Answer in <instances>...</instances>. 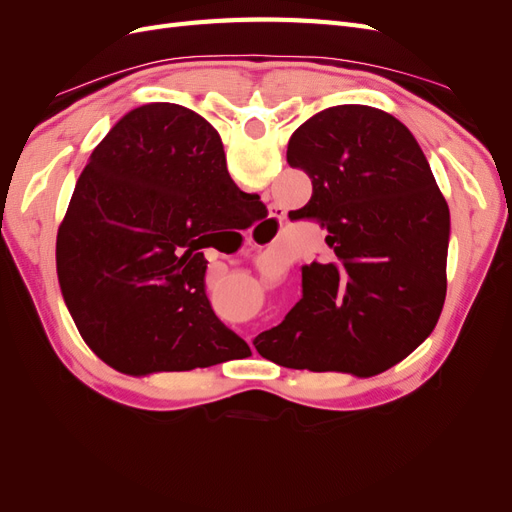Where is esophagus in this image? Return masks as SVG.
I'll return each mask as SVG.
<instances>
[{
  "label": "esophagus",
  "instance_id": "esophagus-1",
  "mask_svg": "<svg viewBox=\"0 0 512 512\" xmlns=\"http://www.w3.org/2000/svg\"><path fill=\"white\" fill-rule=\"evenodd\" d=\"M273 220H275V222H282V220H284V213H277V209H275Z\"/></svg>",
  "mask_w": 512,
  "mask_h": 512
}]
</instances>
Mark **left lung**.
I'll return each instance as SVG.
<instances>
[{
	"label": "left lung",
	"mask_w": 512,
	"mask_h": 512,
	"mask_svg": "<svg viewBox=\"0 0 512 512\" xmlns=\"http://www.w3.org/2000/svg\"><path fill=\"white\" fill-rule=\"evenodd\" d=\"M286 158L312 179V198L290 220L327 228L335 256L301 267V301L254 346L292 369L380 374L440 318L446 200L412 132L380 108L320 111L294 130Z\"/></svg>",
	"instance_id": "left-lung-1"
}]
</instances>
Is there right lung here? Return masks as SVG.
I'll return each mask as SVG.
<instances>
[{"label":"right lung","instance_id":"add662e5","mask_svg":"<svg viewBox=\"0 0 512 512\" xmlns=\"http://www.w3.org/2000/svg\"><path fill=\"white\" fill-rule=\"evenodd\" d=\"M265 209L230 179L207 119L156 102L115 123L57 232L61 294L87 346L117 371H188L250 350L215 316L200 252L211 230Z\"/></svg>","mask_w":512,"mask_h":512}]
</instances>
